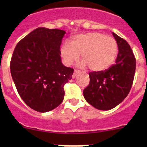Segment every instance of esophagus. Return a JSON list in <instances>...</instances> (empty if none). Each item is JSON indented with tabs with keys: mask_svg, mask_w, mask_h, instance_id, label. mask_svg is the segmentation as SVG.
<instances>
[{
	"mask_svg": "<svg viewBox=\"0 0 147 147\" xmlns=\"http://www.w3.org/2000/svg\"><path fill=\"white\" fill-rule=\"evenodd\" d=\"M80 71H79V70H77V69H75L74 70V74H73V76H72V77L73 78H75V76H76V75L78 74H79V73H80Z\"/></svg>",
	"mask_w": 147,
	"mask_h": 147,
	"instance_id": "1",
	"label": "esophagus"
}]
</instances>
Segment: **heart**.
Here are the masks:
<instances>
[{
	"label": "heart",
	"instance_id": "heart-1",
	"mask_svg": "<svg viewBox=\"0 0 147 147\" xmlns=\"http://www.w3.org/2000/svg\"><path fill=\"white\" fill-rule=\"evenodd\" d=\"M60 51L67 65L78 61L82 54V66L88 65L93 71H103L115 61L118 53V44L113 37L93 32L76 35L72 39L71 44H63Z\"/></svg>",
	"mask_w": 147,
	"mask_h": 147
}]
</instances>
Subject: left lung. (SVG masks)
Segmentation results:
<instances>
[{
    "label": "left lung",
    "mask_w": 147,
    "mask_h": 147,
    "mask_svg": "<svg viewBox=\"0 0 147 147\" xmlns=\"http://www.w3.org/2000/svg\"><path fill=\"white\" fill-rule=\"evenodd\" d=\"M119 48L115 64L103 71L89 73L90 83L83 90L87 102L95 108L109 110L127 96L132 88L136 60L130 45L113 33Z\"/></svg>",
    "instance_id": "obj_1"
}]
</instances>
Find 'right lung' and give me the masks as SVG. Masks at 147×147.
<instances>
[{
  "label": "right lung",
  "mask_w": 147,
  "mask_h": 147,
  "mask_svg": "<svg viewBox=\"0 0 147 147\" xmlns=\"http://www.w3.org/2000/svg\"><path fill=\"white\" fill-rule=\"evenodd\" d=\"M65 34L57 28H36L18 42L11 56L10 71L17 90L38 112L58 107L64 98V85L72 79L74 69L61 62Z\"/></svg>",
  "instance_id": "add662e5"
}]
</instances>
